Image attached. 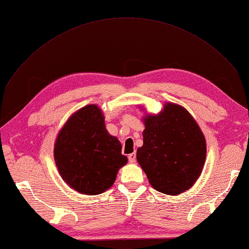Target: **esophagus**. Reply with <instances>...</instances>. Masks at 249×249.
<instances>
[{"label": "esophagus", "mask_w": 249, "mask_h": 249, "mask_svg": "<svg viewBox=\"0 0 249 249\" xmlns=\"http://www.w3.org/2000/svg\"><path fill=\"white\" fill-rule=\"evenodd\" d=\"M128 157H129V161L131 163H134L136 161V154L135 153H131Z\"/></svg>", "instance_id": "esophagus-1"}]
</instances>
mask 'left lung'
I'll return each instance as SVG.
<instances>
[{
	"label": "left lung",
	"instance_id": "left-lung-1",
	"mask_svg": "<svg viewBox=\"0 0 249 249\" xmlns=\"http://www.w3.org/2000/svg\"><path fill=\"white\" fill-rule=\"evenodd\" d=\"M142 121L143 144L136 159L150 185L172 196L189 190L201 177L207 151L196 119L184 107L167 102L159 114H145Z\"/></svg>",
	"mask_w": 249,
	"mask_h": 249
}]
</instances>
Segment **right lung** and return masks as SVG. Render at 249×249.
I'll use <instances>...</instances> for the list:
<instances>
[{
	"label": "right lung",
	"instance_id": "add662e5",
	"mask_svg": "<svg viewBox=\"0 0 249 249\" xmlns=\"http://www.w3.org/2000/svg\"><path fill=\"white\" fill-rule=\"evenodd\" d=\"M117 137L106 129L96 105L79 108L64 124L54 142L53 159L62 179L82 195L97 196L113 186L128 157Z\"/></svg>",
	"mask_w": 249,
	"mask_h": 249
}]
</instances>
